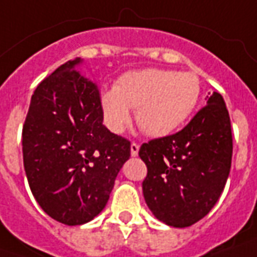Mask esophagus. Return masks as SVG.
Instances as JSON below:
<instances>
[{"instance_id":"obj_1","label":"esophagus","mask_w":257,"mask_h":257,"mask_svg":"<svg viewBox=\"0 0 257 257\" xmlns=\"http://www.w3.org/2000/svg\"><path fill=\"white\" fill-rule=\"evenodd\" d=\"M139 153V145L138 143H132L131 145V154H132V157H136Z\"/></svg>"}]
</instances>
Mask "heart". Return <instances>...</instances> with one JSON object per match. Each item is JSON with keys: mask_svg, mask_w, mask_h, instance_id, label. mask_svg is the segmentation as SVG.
Here are the masks:
<instances>
[{"mask_svg": "<svg viewBox=\"0 0 257 257\" xmlns=\"http://www.w3.org/2000/svg\"><path fill=\"white\" fill-rule=\"evenodd\" d=\"M200 82L195 73L142 69L122 75L100 97L104 122L121 134L131 123V108L143 134L164 138L182 126L196 108Z\"/></svg>", "mask_w": 257, "mask_h": 257, "instance_id": "1", "label": "heart"}]
</instances>
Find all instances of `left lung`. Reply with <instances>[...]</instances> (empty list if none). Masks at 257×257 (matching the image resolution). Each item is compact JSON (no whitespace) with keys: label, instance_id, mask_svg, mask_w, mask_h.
<instances>
[{"label":"left lung","instance_id":"obj_1","mask_svg":"<svg viewBox=\"0 0 257 257\" xmlns=\"http://www.w3.org/2000/svg\"><path fill=\"white\" fill-rule=\"evenodd\" d=\"M147 166L143 196L154 217L185 228L214 207L231 170L232 135L220 93L206 97V107L178 134L143 143Z\"/></svg>","mask_w":257,"mask_h":257}]
</instances>
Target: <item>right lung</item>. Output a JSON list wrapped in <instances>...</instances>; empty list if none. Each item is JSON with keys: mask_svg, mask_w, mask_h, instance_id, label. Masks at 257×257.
<instances>
[{"mask_svg": "<svg viewBox=\"0 0 257 257\" xmlns=\"http://www.w3.org/2000/svg\"><path fill=\"white\" fill-rule=\"evenodd\" d=\"M75 58L36 87L23 125V166L40 207L65 225L98 216L116 175L131 156V142L103 125L97 86Z\"/></svg>", "mask_w": 257, "mask_h": 257, "instance_id": "right-lung-1", "label": "right lung"}]
</instances>
